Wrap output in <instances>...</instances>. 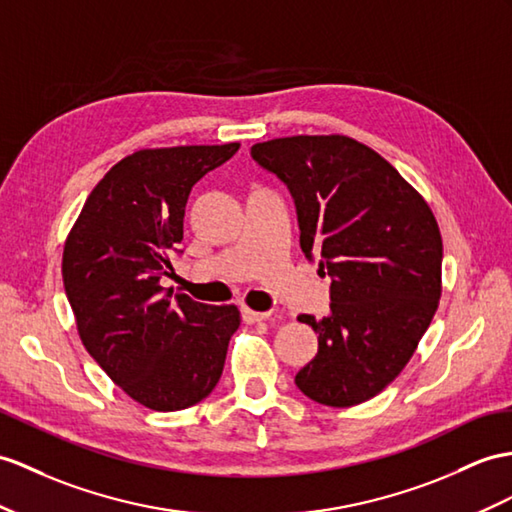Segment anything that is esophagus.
Returning a JSON list of instances; mask_svg holds the SVG:
<instances>
[{
	"label": "esophagus",
	"mask_w": 512,
	"mask_h": 512,
	"mask_svg": "<svg viewBox=\"0 0 512 512\" xmlns=\"http://www.w3.org/2000/svg\"><path fill=\"white\" fill-rule=\"evenodd\" d=\"M241 317L245 323H258V321L269 319V313H258V310H252V308H241Z\"/></svg>",
	"instance_id": "34e87169"
}]
</instances>
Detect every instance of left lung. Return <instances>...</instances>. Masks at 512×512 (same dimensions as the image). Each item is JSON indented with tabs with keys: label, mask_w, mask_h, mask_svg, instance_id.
I'll return each mask as SVG.
<instances>
[{
	"label": "left lung",
	"mask_w": 512,
	"mask_h": 512,
	"mask_svg": "<svg viewBox=\"0 0 512 512\" xmlns=\"http://www.w3.org/2000/svg\"><path fill=\"white\" fill-rule=\"evenodd\" d=\"M289 189L299 245L328 271L330 315H299L319 350L295 376L323 406L363 404L415 354L441 299L443 241L413 186L350 136H286L252 147Z\"/></svg>",
	"instance_id": "left-lung-1"
}]
</instances>
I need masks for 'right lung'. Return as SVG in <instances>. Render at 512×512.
<instances>
[{"instance_id":"add662e5","label":"right lung","mask_w":512,"mask_h":512,"mask_svg":"<svg viewBox=\"0 0 512 512\" xmlns=\"http://www.w3.org/2000/svg\"><path fill=\"white\" fill-rule=\"evenodd\" d=\"M236 152L239 143L139 149L97 182L65 241L62 282L86 352L152 410H182L213 393L241 326L236 306L160 286L191 189Z\"/></svg>"}]
</instances>
